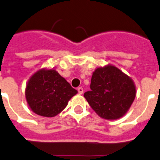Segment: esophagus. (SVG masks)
<instances>
[{
	"instance_id": "obj_1",
	"label": "esophagus",
	"mask_w": 160,
	"mask_h": 160,
	"mask_svg": "<svg viewBox=\"0 0 160 160\" xmlns=\"http://www.w3.org/2000/svg\"><path fill=\"white\" fill-rule=\"evenodd\" d=\"M78 92H79V94H82L83 93V92H84V89H83V88H82V87H79L78 88Z\"/></svg>"
}]
</instances>
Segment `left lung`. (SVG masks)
<instances>
[{"instance_id": "left-lung-1", "label": "left lung", "mask_w": 160, "mask_h": 160, "mask_svg": "<svg viewBox=\"0 0 160 160\" xmlns=\"http://www.w3.org/2000/svg\"><path fill=\"white\" fill-rule=\"evenodd\" d=\"M91 91L84 97L98 116L116 120L130 109L136 96L134 82L113 65L97 68L92 73Z\"/></svg>"}]
</instances>
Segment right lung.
Returning <instances> with one entry per match:
<instances>
[{
	"label": "right lung",
	"instance_id": "1",
	"mask_svg": "<svg viewBox=\"0 0 160 160\" xmlns=\"http://www.w3.org/2000/svg\"><path fill=\"white\" fill-rule=\"evenodd\" d=\"M77 92L56 70L42 68L29 79L25 95L34 113L52 118L61 113Z\"/></svg>",
	"mask_w": 160,
	"mask_h": 160
}]
</instances>
